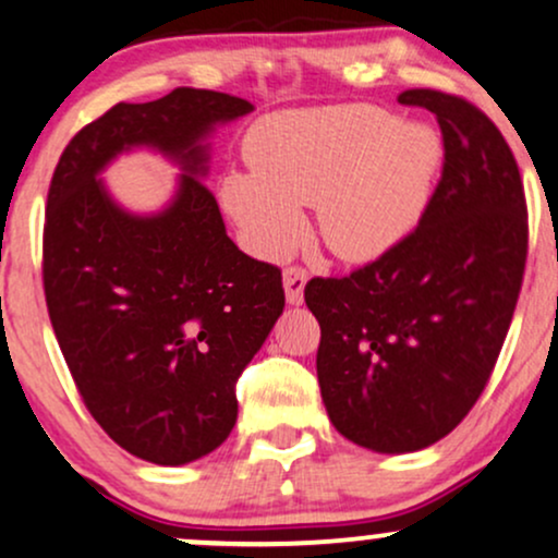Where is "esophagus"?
I'll use <instances>...</instances> for the list:
<instances>
[{
    "instance_id": "1",
    "label": "esophagus",
    "mask_w": 558,
    "mask_h": 558,
    "mask_svg": "<svg viewBox=\"0 0 558 558\" xmlns=\"http://www.w3.org/2000/svg\"><path fill=\"white\" fill-rule=\"evenodd\" d=\"M310 280V272L304 267H288L283 272V288H286V301L291 306H299L304 301V286Z\"/></svg>"
}]
</instances>
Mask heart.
Instances as JSON below:
<instances>
[{"mask_svg": "<svg viewBox=\"0 0 558 558\" xmlns=\"http://www.w3.org/2000/svg\"><path fill=\"white\" fill-rule=\"evenodd\" d=\"M252 172H228L220 202L262 257H283L317 207L336 257L369 262L412 230L438 165L427 125L396 123L375 105H332L265 118L246 138Z\"/></svg>", "mask_w": 558, "mask_h": 558, "instance_id": "heart-1", "label": "heart"}]
</instances>
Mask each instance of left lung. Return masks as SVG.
Segmentation results:
<instances>
[{"mask_svg":"<svg viewBox=\"0 0 558 558\" xmlns=\"http://www.w3.org/2000/svg\"><path fill=\"white\" fill-rule=\"evenodd\" d=\"M444 133V172L420 226L345 278H312L317 380L336 430L377 453L446 438L496 367L520 299L527 207L501 131L462 96L409 88Z\"/></svg>","mask_w":558,"mask_h":558,"instance_id":"left-lung-1","label":"left lung"}]
</instances>
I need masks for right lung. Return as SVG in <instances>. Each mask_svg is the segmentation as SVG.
<instances>
[{
    "label": "right lung",
    "instance_id": "right-lung-1",
    "mask_svg": "<svg viewBox=\"0 0 558 558\" xmlns=\"http://www.w3.org/2000/svg\"><path fill=\"white\" fill-rule=\"evenodd\" d=\"M252 110L207 88L120 101L75 133L49 185L44 293L57 343L92 417L144 462L189 464L228 438L235 380L283 315L280 270L228 239L202 183L207 138ZM133 148L182 168L159 214L120 208L100 181Z\"/></svg>",
    "mask_w": 558,
    "mask_h": 558
}]
</instances>
